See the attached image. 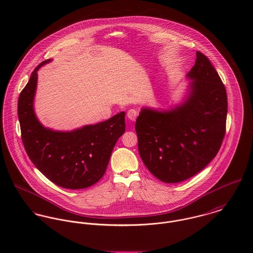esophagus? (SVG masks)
I'll return each instance as SVG.
<instances>
[{
    "mask_svg": "<svg viewBox=\"0 0 253 253\" xmlns=\"http://www.w3.org/2000/svg\"><path fill=\"white\" fill-rule=\"evenodd\" d=\"M126 116H127V118H128L130 121L134 122V121L136 120L137 116H138V112H137L135 109H130V110H128Z\"/></svg>",
    "mask_w": 253,
    "mask_h": 253,
    "instance_id": "1",
    "label": "esophagus"
}]
</instances>
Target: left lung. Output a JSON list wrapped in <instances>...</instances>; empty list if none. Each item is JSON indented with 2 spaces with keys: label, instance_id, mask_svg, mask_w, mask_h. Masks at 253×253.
Instances as JSON below:
<instances>
[{
  "label": "left lung",
  "instance_id": "obj_1",
  "mask_svg": "<svg viewBox=\"0 0 253 253\" xmlns=\"http://www.w3.org/2000/svg\"><path fill=\"white\" fill-rule=\"evenodd\" d=\"M186 100L170 111L142 109L135 124L148 170L165 183L186 180L215 156L226 132L227 92L210 59L197 51Z\"/></svg>",
  "mask_w": 253,
  "mask_h": 253
}]
</instances>
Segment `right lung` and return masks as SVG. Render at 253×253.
Instances as JSON below:
<instances>
[{"instance_id":"obj_1","label":"right lung","mask_w":253,"mask_h":253,"mask_svg":"<svg viewBox=\"0 0 253 253\" xmlns=\"http://www.w3.org/2000/svg\"><path fill=\"white\" fill-rule=\"evenodd\" d=\"M38 65L19 94L17 114L25 151L37 169L49 180L65 189L87 188L104 175L112 151L126 130L125 112L105 122L73 131L43 127L33 108Z\"/></svg>"}]
</instances>
